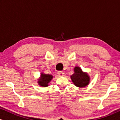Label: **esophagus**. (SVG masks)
<instances>
[{
    "label": "esophagus",
    "mask_w": 120,
    "mask_h": 120,
    "mask_svg": "<svg viewBox=\"0 0 120 120\" xmlns=\"http://www.w3.org/2000/svg\"><path fill=\"white\" fill-rule=\"evenodd\" d=\"M57 74H58V76H62L64 74V73L62 71H58V73H57Z\"/></svg>",
    "instance_id": "34e87169"
}]
</instances>
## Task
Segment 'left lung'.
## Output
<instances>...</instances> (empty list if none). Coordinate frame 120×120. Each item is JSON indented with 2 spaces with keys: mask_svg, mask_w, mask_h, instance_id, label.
I'll return each instance as SVG.
<instances>
[{
  "mask_svg": "<svg viewBox=\"0 0 120 120\" xmlns=\"http://www.w3.org/2000/svg\"><path fill=\"white\" fill-rule=\"evenodd\" d=\"M74 73L71 75L70 78L75 86L79 87H85L89 84L90 76L88 74L83 72L81 69L79 67H75Z\"/></svg>",
  "mask_w": 120,
  "mask_h": 120,
  "instance_id": "1",
  "label": "left lung"
}]
</instances>
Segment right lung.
Listing matches in <instances>:
<instances>
[{"mask_svg":"<svg viewBox=\"0 0 120 120\" xmlns=\"http://www.w3.org/2000/svg\"><path fill=\"white\" fill-rule=\"evenodd\" d=\"M53 78V76L51 75L46 74H41L40 78L38 79V83L40 86L42 87H47L49 86L48 83Z\"/></svg>","mask_w":120,"mask_h":120,"instance_id":"obj_1","label":"right lung"}]
</instances>
